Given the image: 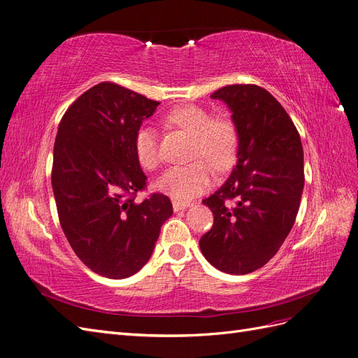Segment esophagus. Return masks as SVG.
<instances>
[{
  "label": "esophagus",
  "mask_w": 358,
  "mask_h": 358,
  "mask_svg": "<svg viewBox=\"0 0 358 358\" xmlns=\"http://www.w3.org/2000/svg\"><path fill=\"white\" fill-rule=\"evenodd\" d=\"M189 206H192V203H189V201L173 200V209H175L176 212H179V210H185L187 208H189Z\"/></svg>",
  "instance_id": "obj_1"
}]
</instances>
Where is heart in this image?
I'll return each mask as SVG.
<instances>
[{
	"label": "heart",
	"instance_id": "heart-1",
	"mask_svg": "<svg viewBox=\"0 0 358 358\" xmlns=\"http://www.w3.org/2000/svg\"><path fill=\"white\" fill-rule=\"evenodd\" d=\"M170 125L196 137L192 158L183 166L167 169L158 180V187L178 200H189L208 189L212 183V168L216 171L229 170L236 159L239 134L234 122L229 117H212L210 112L196 104H185L173 109L166 116ZM134 150L140 166L154 170L161 162L159 138L154 127L142 125L136 133Z\"/></svg>",
	"mask_w": 358,
	"mask_h": 358
}]
</instances>
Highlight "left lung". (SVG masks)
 <instances>
[{
  "instance_id": "left-lung-1",
  "label": "left lung",
  "mask_w": 358,
  "mask_h": 358,
  "mask_svg": "<svg viewBox=\"0 0 358 358\" xmlns=\"http://www.w3.org/2000/svg\"><path fill=\"white\" fill-rule=\"evenodd\" d=\"M210 96L229 106L239 146L230 178L203 200L213 225L199 245L221 272L246 275L279 251L294 225L305 185L303 146L284 107L262 86L229 85Z\"/></svg>"
}]
</instances>
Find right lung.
Segmentation results:
<instances>
[{
	"label": "right lung",
	"instance_id": "right-lung-1",
	"mask_svg": "<svg viewBox=\"0 0 358 358\" xmlns=\"http://www.w3.org/2000/svg\"><path fill=\"white\" fill-rule=\"evenodd\" d=\"M158 104L103 82L83 92L58 127L52 188L59 222L80 262L104 278L137 273L173 213L164 194L136 201L148 178L140 169L134 138Z\"/></svg>",
	"mask_w": 358,
	"mask_h": 358
}]
</instances>
